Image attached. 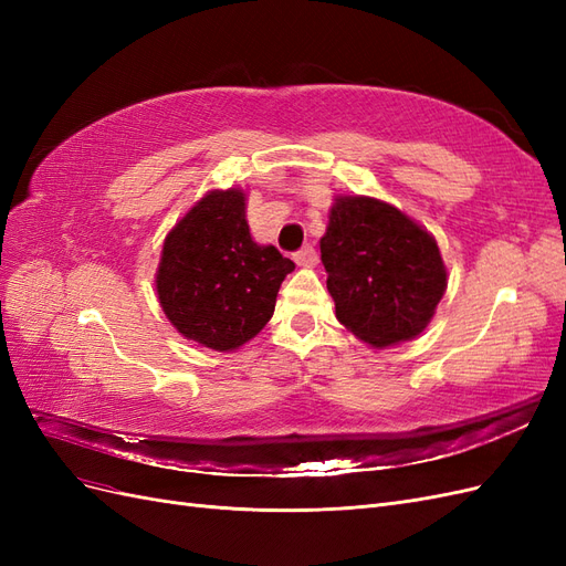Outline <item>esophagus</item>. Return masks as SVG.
<instances>
[{
  "label": "esophagus",
  "instance_id": "1",
  "mask_svg": "<svg viewBox=\"0 0 566 566\" xmlns=\"http://www.w3.org/2000/svg\"><path fill=\"white\" fill-rule=\"evenodd\" d=\"M295 262H297V266H304V269L316 266V262H318L316 250L312 245H304L300 252H295Z\"/></svg>",
  "mask_w": 566,
  "mask_h": 566
}]
</instances>
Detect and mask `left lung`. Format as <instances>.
<instances>
[{
	"label": "left lung",
	"instance_id": "obj_1",
	"mask_svg": "<svg viewBox=\"0 0 566 566\" xmlns=\"http://www.w3.org/2000/svg\"><path fill=\"white\" fill-rule=\"evenodd\" d=\"M321 262L337 321L373 349L416 339L449 285L434 235L370 196H335Z\"/></svg>",
	"mask_w": 566,
	"mask_h": 566
}]
</instances>
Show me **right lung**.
<instances>
[{"label":"right lung","mask_w":566,"mask_h":566,"mask_svg":"<svg viewBox=\"0 0 566 566\" xmlns=\"http://www.w3.org/2000/svg\"><path fill=\"white\" fill-rule=\"evenodd\" d=\"M243 188L208 191L169 229L156 271L167 321L200 347L235 352L269 323L295 264L252 241Z\"/></svg>","instance_id":"right-lung-1"}]
</instances>
